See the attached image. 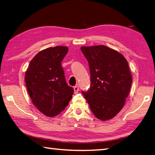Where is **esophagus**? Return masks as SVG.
Wrapping results in <instances>:
<instances>
[{"label":"esophagus","mask_w":155,"mask_h":155,"mask_svg":"<svg viewBox=\"0 0 155 155\" xmlns=\"http://www.w3.org/2000/svg\"><path fill=\"white\" fill-rule=\"evenodd\" d=\"M78 91H79V88H78V86H77V85H76V86L74 87V93L77 94Z\"/></svg>","instance_id":"obj_1"}]
</instances>
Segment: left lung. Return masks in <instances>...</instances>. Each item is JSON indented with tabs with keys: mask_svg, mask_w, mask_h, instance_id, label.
<instances>
[{
	"mask_svg": "<svg viewBox=\"0 0 155 155\" xmlns=\"http://www.w3.org/2000/svg\"><path fill=\"white\" fill-rule=\"evenodd\" d=\"M87 59L91 87L82 92L98 119L114 118L123 108L129 94L132 75L128 62L118 51L104 45L81 48Z\"/></svg>",
	"mask_w": 155,
	"mask_h": 155,
	"instance_id": "1",
	"label": "left lung"
}]
</instances>
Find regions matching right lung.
<instances>
[{
  "mask_svg": "<svg viewBox=\"0 0 155 155\" xmlns=\"http://www.w3.org/2000/svg\"><path fill=\"white\" fill-rule=\"evenodd\" d=\"M68 51L64 46L44 49L32 59L25 72L26 86L32 103L48 117L64 110L74 93L65 81L61 67Z\"/></svg>",
  "mask_w": 155,
  "mask_h": 155,
  "instance_id": "add662e5",
  "label": "right lung"
}]
</instances>
